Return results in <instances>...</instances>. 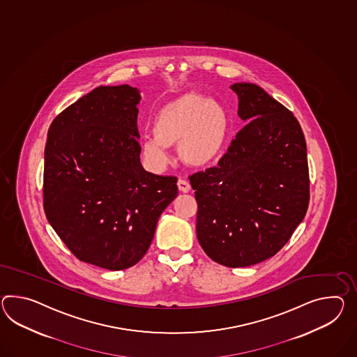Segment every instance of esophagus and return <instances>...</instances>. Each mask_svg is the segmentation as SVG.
<instances>
[{
	"label": "esophagus",
	"instance_id": "obj_1",
	"mask_svg": "<svg viewBox=\"0 0 357 357\" xmlns=\"http://www.w3.org/2000/svg\"><path fill=\"white\" fill-rule=\"evenodd\" d=\"M178 188L183 193H187V192H190V190H191V184L187 182L185 179H179L178 181Z\"/></svg>",
	"mask_w": 357,
	"mask_h": 357
}]
</instances>
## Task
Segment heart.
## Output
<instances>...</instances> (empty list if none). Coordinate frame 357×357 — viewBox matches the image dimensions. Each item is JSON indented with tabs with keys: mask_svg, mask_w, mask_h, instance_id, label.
I'll use <instances>...</instances> for the list:
<instances>
[{
	"mask_svg": "<svg viewBox=\"0 0 357 357\" xmlns=\"http://www.w3.org/2000/svg\"><path fill=\"white\" fill-rule=\"evenodd\" d=\"M228 128L223 105L201 94H185L158 111L153 130L144 134L143 156L160 172L170 161L167 147L179 142L178 152L184 162L208 165L225 147Z\"/></svg>",
	"mask_w": 357,
	"mask_h": 357,
	"instance_id": "obj_1",
	"label": "heart"
}]
</instances>
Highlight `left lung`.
Instances as JSON below:
<instances>
[{"label":"left lung","instance_id":"8db88e82","mask_svg":"<svg viewBox=\"0 0 357 357\" xmlns=\"http://www.w3.org/2000/svg\"><path fill=\"white\" fill-rule=\"evenodd\" d=\"M231 89L248 122L218 166L190 175L201 248L226 267H248L282 249L310 204L305 134L291 111L255 84Z\"/></svg>","mask_w":357,"mask_h":357}]
</instances>
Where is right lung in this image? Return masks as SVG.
<instances>
[{
	"mask_svg": "<svg viewBox=\"0 0 357 357\" xmlns=\"http://www.w3.org/2000/svg\"><path fill=\"white\" fill-rule=\"evenodd\" d=\"M139 100L129 85L96 87L54 119L45 146L46 218L77 259L105 270L144 257L178 196L176 176L140 164Z\"/></svg>",
	"mask_w": 357,
	"mask_h": 357,
	"instance_id": "add662e5",
	"label": "right lung"
}]
</instances>
